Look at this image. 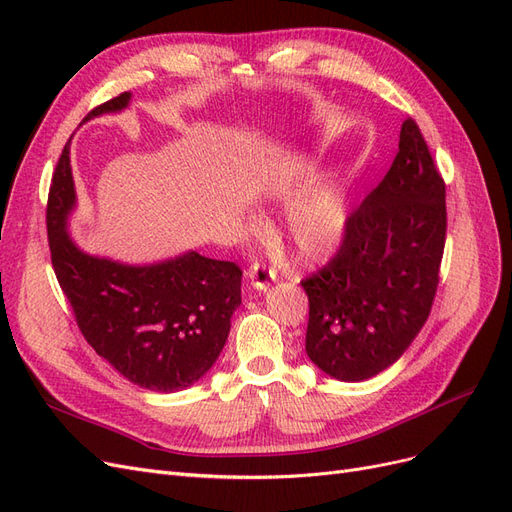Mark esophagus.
Instances as JSON below:
<instances>
[{"mask_svg": "<svg viewBox=\"0 0 512 512\" xmlns=\"http://www.w3.org/2000/svg\"><path fill=\"white\" fill-rule=\"evenodd\" d=\"M247 277H250V282L256 290H267L275 280V271L267 267L265 262H252V267L247 269Z\"/></svg>", "mask_w": 512, "mask_h": 512, "instance_id": "1", "label": "esophagus"}]
</instances>
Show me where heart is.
I'll return each instance as SVG.
<instances>
[{"label": "heart", "instance_id": "obj_1", "mask_svg": "<svg viewBox=\"0 0 512 512\" xmlns=\"http://www.w3.org/2000/svg\"><path fill=\"white\" fill-rule=\"evenodd\" d=\"M288 235L303 258H320L337 245L346 224L344 200L333 190L309 196L288 211Z\"/></svg>", "mask_w": 512, "mask_h": 512}]
</instances>
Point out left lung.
<instances>
[{
	"label": "left lung",
	"instance_id": "left-lung-1",
	"mask_svg": "<svg viewBox=\"0 0 512 512\" xmlns=\"http://www.w3.org/2000/svg\"><path fill=\"white\" fill-rule=\"evenodd\" d=\"M446 243V183L408 117L389 173L344 224L335 256L301 282L305 350L344 382L391 367L429 318Z\"/></svg>",
	"mask_w": 512,
	"mask_h": 512
}]
</instances>
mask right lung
<instances>
[{
    "instance_id": "add662e5",
    "label": "right lung",
    "mask_w": 512,
    "mask_h": 512,
    "mask_svg": "<svg viewBox=\"0 0 512 512\" xmlns=\"http://www.w3.org/2000/svg\"><path fill=\"white\" fill-rule=\"evenodd\" d=\"M128 102L123 91L85 119L121 111ZM74 200L66 145L46 200V232L57 282L85 342L141 389H188L226 344L230 316L241 303V269L196 252L151 267L87 256L66 232Z\"/></svg>"
}]
</instances>
